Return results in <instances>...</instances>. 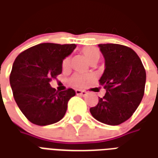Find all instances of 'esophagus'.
Here are the masks:
<instances>
[{"instance_id": "34e87169", "label": "esophagus", "mask_w": 158, "mask_h": 158, "mask_svg": "<svg viewBox=\"0 0 158 158\" xmlns=\"http://www.w3.org/2000/svg\"><path fill=\"white\" fill-rule=\"evenodd\" d=\"M75 92L76 95H78V96H85L87 94L85 90H81V89H76Z\"/></svg>"}]
</instances>
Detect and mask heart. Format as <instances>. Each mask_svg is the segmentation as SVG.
Returning <instances> with one entry per match:
<instances>
[{
  "label": "heart",
  "instance_id": "obj_1",
  "mask_svg": "<svg viewBox=\"0 0 158 158\" xmlns=\"http://www.w3.org/2000/svg\"><path fill=\"white\" fill-rule=\"evenodd\" d=\"M80 52L83 55L85 56V57L87 59V61L89 62H94V61H98L100 58V51L98 48H96V46H92V45H87V46H84L81 48ZM69 65H70V57L67 56L63 59L62 61V66L63 69H69ZM90 77L85 74H81V73H74L73 75L69 79V83L70 85L73 86H76V87H83L85 86L88 83Z\"/></svg>",
  "mask_w": 158,
  "mask_h": 158
}]
</instances>
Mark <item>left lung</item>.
Listing matches in <instances>:
<instances>
[{"label":"left lung","instance_id":"obj_1","mask_svg":"<svg viewBox=\"0 0 158 158\" xmlns=\"http://www.w3.org/2000/svg\"><path fill=\"white\" fill-rule=\"evenodd\" d=\"M105 71L99 83L106 94L89 112L96 120L118 125L132 116L144 96L146 70L136 52L118 44H100Z\"/></svg>","mask_w":158,"mask_h":158}]
</instances>
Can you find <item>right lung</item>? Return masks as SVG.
<instances>
[{
	"mask_svg": "<svg viewBox=\"0 0 158 158\" xmlns=\"http://www.w3.org/2000/svg\"><path fill=\"white\" fill-rule=\"evenodd\" d=\"M75 47V44L42 43L23 51L15 59L10 85L17 105L29 122L45 126L64 117L75 90L69 88L59 92L50 82L62 73L63 59Z\"/></svg>",
	"mask_w": 158,
	"mask_h": 158,
	"instance_id": "obj_1",
	"label": "right lung"
}]
</instances>
